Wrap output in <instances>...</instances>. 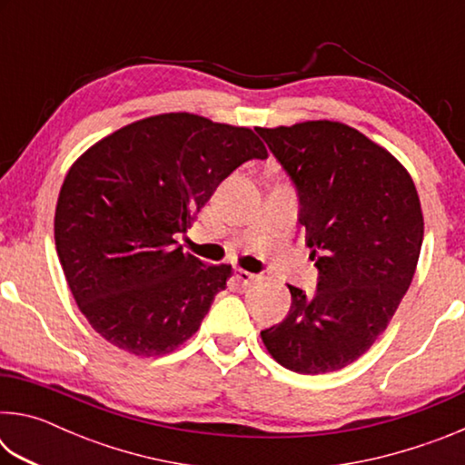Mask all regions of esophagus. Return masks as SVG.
Wrapping results in <instances>:
<instances>
[{
    "label": "esophagus",
    "mask_w": 465,
    "mask_h": 465,
    "mask_svg": "<svg viewBox=\"0 0 465 465\" xmlns=\"http://www.w3.org/2000/svg\"><path fill=\"white\" fill-rule=\"evenodd\" d=\"M235 279H238V282H242L243 287H248L256 281V274H252V272L243 271V269H235Z\"/></svg>",
    "instance_id": "esophagus-1"
}]
</instances>
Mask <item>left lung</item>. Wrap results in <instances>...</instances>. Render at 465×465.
I'll use <instances>...</instances> for the list:
<instances>
[{"label": "left lung", "instance_id": "obj_1", "mask_svg": "<svg viewBox=\"0 0 465 465\" xmlns=\"http://www.w3.org/2000/svg\"><path fill=\"white\" fill-rule=\"evenodd\" d=\"M299 191V223L318 289L291 291V310L261 332L295 373L338 371L371 349L411 287L424 217L414 180L388 149L338 121L258 127Z\"/></svg>", "mask_w": 465, "mask_h": 465}]
</instances>
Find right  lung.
<instances>
[{
	"label": "right lung",
	"mask_w": 465,
	"mask_h": 465,
	"mask_svg": "<svg viewBox=\"0 0 465 465\" xmlns=\"http://www.w3.org/2000/svg\"><path fill=\"white\" fill-rule=\"evenodd\" d=\"M269 155L248 127L193 113L124 124L77 157L54 209V246L77 308L116 349L176 351L232 277L176 246L215 188Z\"/></svg>",
	"instance_id": "1"
}]
</instances>
